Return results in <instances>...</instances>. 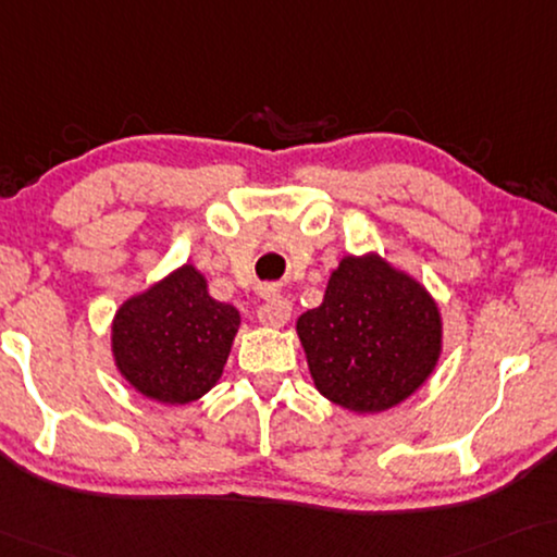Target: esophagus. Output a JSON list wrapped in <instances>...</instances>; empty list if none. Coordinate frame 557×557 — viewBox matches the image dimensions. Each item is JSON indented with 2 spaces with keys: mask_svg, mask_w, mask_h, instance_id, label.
Instances as JSON below:
<instances>
[{
  "mask_svg": "<svg viewBox=\"0 0 557 557\" xmlns=\"http://www.w3.org/2000/svg\"><path fill=\"white\" fill-rule=\"evenodd\" d=\"M289 315H293V302L282 295H272L264 300V305L257 310V318L264 327H282L287 325Z\"/></svg>",
  "mask_w": 557,
  "mask_h": 557,
  "instance_id": "obj_1",
  "label": "esophagus"
}]
</instances>
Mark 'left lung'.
<instances>
[{
	"label": "left lung",
	"instance_id": "left-lung-1",
	"mask_svg": "<svg viewBox=\"0 0 557 557\" xmlns=\"http://www.w3.org/2000/svg\"><path fill=\"white\" fill-rule=\"evenodd\" d=\"M312 383L354 413L404 404L442 358L444 323L432 293L379 252L346 255L323 302L295 323Z\"/></svg>",
	"mask_w": 557,
	"mask_h": 557
}]
</instances>
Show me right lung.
I'll use <instances>...</instances> for the list:
<instances>
[{
    "label": "right lung",
    "instance_id": "1",
    "mask_svg": "<svg viewBox=\"0 0 557 557\" xmlns=\"http://www.w3.org/2000/svg\"><path fill=\"white\" fill-rule=\"evenodd\" d=\"M239 310L209 295L191 262L131 295L111 323V354L133 391L166 406H186L222 379Z\"/></svg>",
    "mask_w": 557,
    "mask_h": 557
}]
</instances>
